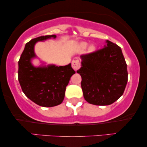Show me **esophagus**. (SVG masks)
<instances>
[{"instance_id":"34e87169","label":"esophagus","mask_w":147,"mask_h":147,"mask_svg":"<svg viewBox=\"0 0 147 147\" xmlns=\"http://www.w3.org/2000/svg\"><path fill=\"white\" fill-rule=\"evenodd\" d=\"M71 66L75 71H77V70L80 67V63L79 60H73L71 62Z\"/></svg>"}]
</instances>
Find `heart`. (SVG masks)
Instances as JSON below:
<instances>
[{
    "mask_svg": "<svg viewBox=\"0 0 147 147\" xmlns=\"http://www.w3.org/2000/svg\"><path fill=\"white\" fill-rule=\"evenodd\" d=\"M87 45H88V44L86 43H82L81 44H80V48H81L82 49H85L86 48V47H87ZM89 49H90V51H93V50L94 49V46H91V47H90Z\"/></svg>",
    "mask_w": 147,
    "mask_h": 147,
    "instance_id": "obj_1",
    "label": "heart"
}]
</instances>
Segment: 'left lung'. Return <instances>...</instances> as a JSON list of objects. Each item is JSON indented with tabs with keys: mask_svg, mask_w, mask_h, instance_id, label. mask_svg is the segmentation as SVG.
<instances>
[{
	"mask_svg": "<svg viewBox=\"0 0 147 147\" xmlns=\"http://www.w3.org/2000/svg\"><path fill=\"white\" fill-rule=\"evenodd\" d=\"M104 48L82 55V67L77 71L82 77L84 97L88 103L110 105L119 99L128 82L127 65L119 46L106 41Z\"/></svg>",
	"mask_w": 147,
	"mask_h": 147,
	"instance_id": "obj_1",
	"label": "left lung"
}]
</instances>
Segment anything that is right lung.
<instances>
[{
  "mask_svg": "<svg viewBox=\"0 0 147 147\" xmlns=\"http://www.w3.org/2000/svg\"><path fill=\"white\" fill-rule=\"evenodd\" d=\"M55 35L41 36L26 43L19 61L18 79L23 93L31 101L43 107H53L63 102L70 78L76 73L71 63L65 66L51 65L34 67L31 59L36 57L34 46L37 41Z\"/></svg>",
  "mask_w": 147,
  "mask_h": 147,
  "instance_id": "1",
  "label": "right lung"
}]
</instances>
